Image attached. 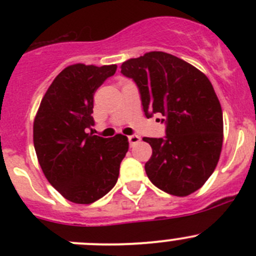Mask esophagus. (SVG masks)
<instances>
[{
	"instance_id": "1",
	"label": "esophagus",
	"mask_w": 256,
	"mask_h": 256,
	"mask_svg": "<svg viewBox=\"0 0 256 256\" xmlns=\"http://www.w3.org/2000/svg\"><path fill=\"white\" fill-rule=\"evenodd\" d=\"M140 141V138L138 135H130L128 136V142H130V146H134L135 144H138Z\"/></svg>"
}]
</instances>
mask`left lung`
Listing matches in <instances>:
<instances>
[{
	"mask_svg": "<svg viewBox=\"0 0 256 256\" xmlns=\"http://www.w3.org/2000/svg\"><path fill=\"white\" fill-rule=\"evenodd\" d=\"M121 73L138 85L146 118L161 114L166 125L164 138H144L152 147L147 177L178 197L200 190L216 170L223 144V112L212 82L164 52L128 59Z\"/></svg>",
	"mask_w": 256,
	"mask_h": 256,
	"instance_id": "obj_1",
	"label": "left lung"
}]
</instances>
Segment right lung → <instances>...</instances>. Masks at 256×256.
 Masks as SVG:
<instances>
[{"label": "right lung", "mask_w": 256, "mask_h": 256, "mask_svg": "<svg viewBox=\"0 0 256 256\" xmlns=\"http://www.w3.org/2000/svg\"><path fill=\"white\" fill-rule=\"evenodd\" d=\"M115 72V64L66 66L48 88L33 124L43 174L64 198L78 204H90L112 190L128 150V138L120 134L112 138L88 134L95 124V92Z\"/></svg>", "instance_id": "obj_1"}]
</instances>
